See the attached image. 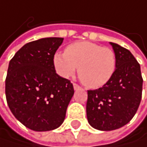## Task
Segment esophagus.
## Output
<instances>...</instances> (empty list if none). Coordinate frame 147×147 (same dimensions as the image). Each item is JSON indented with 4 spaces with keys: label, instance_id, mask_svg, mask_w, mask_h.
<instances>
[{
    "label": "esophagus",
    "instance_id": "esophagus-1",
    "mask_svg": "<svg viewBox=\"0 0 147 147\" xmlns=\"http://www.w3.org/2000/svg\"><path fill=\"white\" fill-rule=\"evenodd\" d=\"M74 88L75 90H77V89L80 88V86H79L78 84H76V83H74Z\"/></svg>",
    "mask_w": 147,
    "mask_h": 147
}]
</instances>
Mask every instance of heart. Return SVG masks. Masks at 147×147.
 I'll return each instance as SVG.
<instances>
[{
    "label": "heart",
    "instance_id": "heart-1",
    "mask_svg": "<svg viewBox=\"0 0 147 147\" xmlns=\"http://www.w3.org/2000/svg\"><path fill=\"white\" fill-rule=\"evenodd\" d=\"M56 72L63 78L74 74L89 88H99L113 77L117 65L115 51L92 42H75L67 46L65 53H57L53 57Z\"/></svg>",
    "mask_w": 147,
    "mask_h": 147
}]
</instances>
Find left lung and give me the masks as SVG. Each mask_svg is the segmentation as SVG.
<instances>
[{
	"label": "left lung",
	"mask_w": 147,
	"mask_h": 147,
	"mask_svg": "<svg viewBox=\"0 0 147 147\" xmlns=\"http://www.w3.org/2000/svg\"><path fill=\"white\" fill-rule=\"evenodd\" d=\"M117 54V69L111 80L88 90L87 117L94 129L112 131L128 123L136 114L142 97L140 65L129 50L111 43Z\"/></svg>",
	"instance_id": "8db88e82"
}]
</instances>
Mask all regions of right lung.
Here are the masks:
<instances>
[{"label":"right lung","instance_id":"1","mask_svg":"<svg viewBox=\"0 0 147 147\" xmlns=\"http://www.w3.org/2000/svg\"><path fill=\"white\" fill-rule=\"evenodd\" d=\"M62 42V38H45L27 43L9 61L7 102L16 118L36 131L59 127L74 93L70 80L54 67L53 57Z\"/></svg>","mask_w":147,"mask_h":147}]
</instances>
